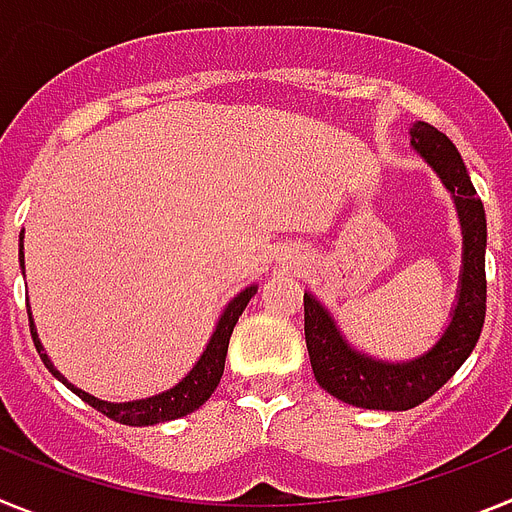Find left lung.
Segmentation results:
<instances>
[{
	"label": "left lung",
	"instance_id": "left-lung-1",
	"mask_svg": "<svg viewBox=\"0 0 512 512\" xmlns=\"http://www.w3.org/2000/svg\"><path fill=\"white\" fill-rule=\"evenodd\" d=\"M413 148L438 171L446 189L454 192L456 210L464 230V269L454 318L441 341L420 359L408 364H384L359 354L343 341L336 323L330 320L312 295H305V341L315 379L323 390L338 400L369 410H410L436 395L456 374L479 341L487 310L485 246L487 220L482 200L459 151L441 130L428 122H415Z\"/></svg>",
	"mask_w": 512,
	"mask_h": 512
}]
</instances>
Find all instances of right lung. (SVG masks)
Here are the masks:
<instances>
[{
    "label": "right lung",
    "instance_id": "add662e5",
    "mask_svg": "<svg viewBox=\"0 0 512 512\" xmlns=\"http://www.w3.org/2000/svg\"><path fill=\"white\" fill-rule=\"evenodd\" d=\"M20 264L22 261V235H20ZM256 295V287H248L243 289L241 295L235 297L225 312L220 315V323H217L215 333H212L210 343H207L205 354L200 356V361L194 364L192 372L182 379V382L171 387V390L161 392L156 397H146V400H135V402H104L97 400V397L87 395V392H81L79 387H74L71 382L61 377V372H56L51 364V359L43 354V346L38 341V333H35V325H33V315L27 312V318H30V333H33V343L38 348L40 359L43 364L51 369L53 377L61 379L66 387H69L74 395H79L81 400L89 402L94 410H99L102 415H107L110 420L122 425H153V423H164V420H176V418H184V415L194 413V410L205 405L210 400L212 392L217 390V384H220V377H223V369H225V356H228V343L230 336H233V328L241 318V312L246 310L248 300Z\"/></svg>",
    "mask_w": 512,
    "mask_h": 512
}]
</instances>
